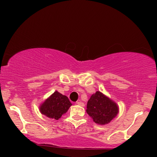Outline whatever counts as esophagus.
Returning <instances> with one entry per match:
<instances>
[{
    "label": "esophagus",
    "mask_w": 157,
    "mask_h": 157,
    "mask_svg": "<svg viewBox=\"0 0 157 157\" xmlns=\"http://www.w3.org/2000/svg\"><path fill=\"white\" fill-rule=\"evenodd\" d=\"M77 105L82 106V107H83V106L85 105V104L83 103V102H82V101H80V100H79L78 102H77Z\"/></svg>",
    "instance_id": "1"
}]
</instances>
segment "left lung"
<instances>
[{"instance_id": "obj_1", "label": "left lung", "mask_w": 157, "mask_h": 157, "mask_svg": "<svg viewBox=\"0 0 157 157\" xmlns=\"http://www.w3.org/2000/svg\"><path fill=\"white\" fill-rule=\"evenodd\" d=\"M86 112L98 125L109 123L119 113L117 104L100 91H97L90 97Z\"/></svg>"}]
</instances>
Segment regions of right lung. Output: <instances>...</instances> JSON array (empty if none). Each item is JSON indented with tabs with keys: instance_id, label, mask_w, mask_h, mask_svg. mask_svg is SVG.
Listing matches in <instances>:
<instances>
[{
	"instance_id": "right-lung-1",
	"label": "right lung",
	"mask_w": 157,
	"mask_h": 157,
	"mask_svg": "<svg viewBox=\"0 0 157 157\" xmlns=\"http://www.w3.org/2000/svg\"><path fill=\"white\" fill-rule=\"evenodd\" d=\"M71 105L72 104L67 97L56 91L40 105L39 110L42 114L48 118L59 120L67 112Z\"/></svg>"
}]
</instances>
